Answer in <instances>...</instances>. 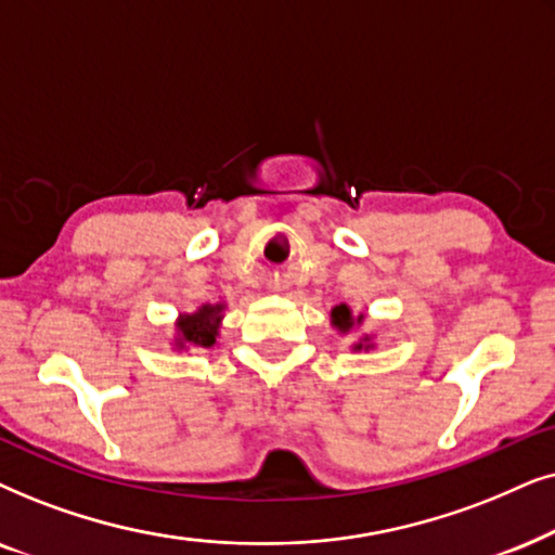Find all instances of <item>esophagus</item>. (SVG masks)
I'll return each mask as SVG.
<instances>
[{"label": "esophagus", "instance_id": "obj_1", "mask_svg": "<svg viewBox=\"0 0 555 555\" xmlns=\"http://www.w3.org/2000/svg\"><path fill=\"white\" fill-rule=\"evenodd\" d=\"M271 286V289H279V282H273V284H269Z\"/></svg>", "mask_w": 555, "mask_h": 555}]
</instances>
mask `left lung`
<instances>
[{"label":"left lung","instance_id":"1","mask_svg":"<svg viewBox=\"0 0 555 555\" xmlns=\"http://www.w3.org/2000/svg\"><path fill=\"white\" fill-rule=\"evenodd\" d=\"M360 322H363V317H358V324H360ZM332 324H335V327H337L339 332H350V330H352V324H354L350 307H347V305H339V307L332 309ZM360 347H363V343L354 345V350H360Z\"/></svg>","mask_w":555,"mask_h":555}]
</instances>
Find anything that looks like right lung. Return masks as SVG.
Instances as JSON below:
<instances>
[{
  "label": "right lung",
  "instance_id": "obj_1",
  "mask_svg": "<svg viewBox=\"0 0 555 555\" xmlns=\"http://www.w3.org/2000/svg\"><path fill=\"white\" fill-rule=\"evenodd\" d=\"M223 312V305H205L197 309L195 314H182L180 322H177V345H195V347H212L218 337V327H220V314Z\"/></svg>",
  "mask_w": 555,
  "mask_h": 555
}]
</instances>
